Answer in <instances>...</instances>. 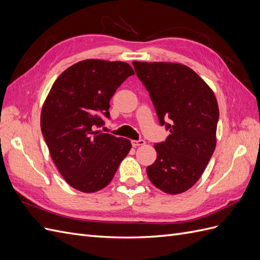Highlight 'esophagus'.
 <instances>
[{"label":"esophagus","mask_w":260,"mask_h":260,"mask_svg":"<svg viewBox=\"0 0 260 260\" xmlns=\"http://www.w3.org/2000/svg\"><path fill=\"white\" fill-rule=\"evenodd\" d=\"M131 144H132V146L137 147V146H140V145H144V144H145V141L142 140V139H140V140H132V141H131Z\"/></svg>","instance_id":"1"}]
</instances>
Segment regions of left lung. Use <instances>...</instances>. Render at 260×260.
I'll return each instance as SVG.
<instances>
[{"mask_svg": "<svg viewBox=\"0 0 260 260\" xmlns=\"http://www.w3.org/2000/svg\"><path fill=\"white\" fill-rule=\"evenodd\" d=\"M148 91L160 125L170 132L155 143V162L146 168L149 181L165 193L193 186L216 147L219 108L215 94L191 68L175 62L133 61Z\"/></svg>", "mask_w": 260, "mask_h": 260, "instance_id": "obj_1", "label": "left lung"}]
</instances>
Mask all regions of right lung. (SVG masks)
Wrapping results in <instances>:
<instances>
[{
  "label": "right lung",
  "instance_id": "1",
  "mask_svg": "<svg viewBox=\"0 0 260 260\" xmlns=\"http://www.w3.org/2000/svg\"><path fill=\"white\" fill-rule=\"evenodd\" d=\"M135 72L127 62L86 59L70 66L52 89L41 113V131L52 159L66 182L85 193L113 180L131 143L103 133L109 101Z\"/></svg>",
  "mask_w": 260,
  "mask_h": 260
}]
</instances>
